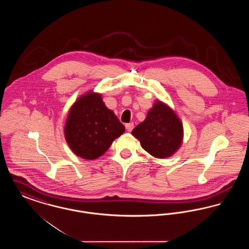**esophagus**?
<instances>
[{"instance_id": "34e87169", "label": "esophagus", "mask_w": 249, "mask_h": 249, "mask_svg": "<svg viewBox=\"0 0 249 249\" xmlns=\"http://www.w3.org/2000/svg\"><path fill=\"white\" fill-rule=\"evenodd\" d=\"M125 127H126V130H128V131H131L132 129H133V127H134V124H133L132 122L127 123V124L125 125Z\"/></svg>"}]
</instances>
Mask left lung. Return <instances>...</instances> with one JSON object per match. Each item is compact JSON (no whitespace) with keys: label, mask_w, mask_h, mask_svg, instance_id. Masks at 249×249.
Returning <instances> with one entry per match:
<instances>
[{"label":"left lung","mask_w":249,"mask_h":249,"mask_svg":"<svg viewBox=\"0 0 249 249\" xmlns=\"http://www.w3.org/2000/svg\"><path fill=\"white\" fill-rule=\"evenodd\" d=\"M142 148L156 158L164 159L178 151L183 140V125L176 113L157 101L145 119L132 131Z\"/></svg>","instance_id":"1"}]
</instances>
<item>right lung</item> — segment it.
Wrapping results in <instances>:
<instances>
[{"label": "right lung", "instance_id": "obj_1", "mask_svg": "<svg viewBox=\"0 0 249 249\" xmlns=\"http://www.w3.org/2000/svg\"><path fill=\"white\" fill-rule=\"evenodd\" d=\"M124 131V125L106 107L101 94L92 91L73 104L64 128L66 142L72 152L86 160L105 154Z\"/></svg>", "mask_w": 249, "mask_h": 249}]
</instances>
